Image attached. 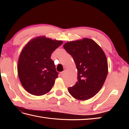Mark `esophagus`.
<instances>
[{
  "mask_svg": "<svg viewBox=\"0 0 129 129\" xmlns=\"http://www.w3.org/2000/svg\"><path fill=\"white\" fill-rule=\"evenodd\" d=\"M65 70L63 71V72H62L60 73V75H61V76H62L63 75H64L65 74Z\"/></svg>",
  "mask_w": 129,
  "mask_h": 129,
  "instance_id": "1",
  "label": "esophagus"
}]
</instances>
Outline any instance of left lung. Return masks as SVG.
<instances>
[{
  "label": "left lung",
  "mask_w": 129,
  "mask_h": 129,
  "mask_svg": "<svg viewBox=\"0 0 129 129\" xmlns=\"http://www.w3.org/2000/svg\"><path fill=\"white\" fill-rule=\"evenodd\" d=\"M64 48L73 57L78 70V81L68 88L69 93L80 100L94 96L103 86L108 72V61L102 49L87 38L67 43Z\"/></svg>",
  "instance_id": "1"
}]
</instances>
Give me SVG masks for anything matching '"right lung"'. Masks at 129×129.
I'll use <instances>...</instances> for the list:
<instances>
[{
	"mask_svg": "<svg viewBox=\"0 0 129 129\" xmlns=\"http://www.w3.org/2000/svg\"><path fill=\"white\" fill-rule=\"evenodd\" d=\"M62 44V41L41 37L31 40L23 49L18 73L21 85L30 94L41 96L50 91L59 74L50 57Z\"/></svg>",
	"mask_w": 129,
	"mask_h": 129,
	"instance_id": "1",
	"label": "right lung"
}]
</instances>
